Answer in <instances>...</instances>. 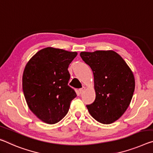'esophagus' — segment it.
I'll return each mask as SVG.
<instances>
[{
  "instance_id": "esophagus-1",
  "label": "esophagus",
  "mask_w": 153,
  "mask_h": 153,
  "mask_svg": "<svg viewBox=\"0 0 153 153\" xmlns=\"http://www.w3.org/2000/svg\"><path fill=\"white\" fill-rule=\"evenodd\" d=\"M85 89H86L85 87H82V88H79V93L82 94V93H83V92H84V91H85Z\"/></svg>"
}]
</instances>
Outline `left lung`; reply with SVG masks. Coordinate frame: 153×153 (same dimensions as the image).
<instances>
[{
	"mask_svg": "<svg viewBox=\"0 0 153 153\" xmlns=\"http://www.w3.org/2000/svg\"><path fill=\"white\" fill-rule=\"evenodd\" d=\"M80 56L94 75L96 98L87 105L89 113L98 122L110 124L127 110L135 90V79L130 68L112 50L82 52Z\"/></svg>",
	"mask_w": 153,
	"mask_h": 153,
	"instance_id": "left-lung-1",
	"label": "left lung"
}]
</instances>
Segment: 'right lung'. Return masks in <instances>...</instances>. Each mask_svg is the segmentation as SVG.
Listing matches in <instances>:
<instances>
[{
    "instance_id": "right-lung-1",
    "label": "right lung",
    "mask_w": 153,
    "mask_h": 153,
    "mask_svg": "<svg viewBox=\"0 0 153 153\" xmlns=\"http://www.w3.org/2000/svg\"><path fill=\"white\" fill-rule=\"evenodd\" d=\"M77 54L46 48L36 53L24 68L22 89L26 103L34 114L48 124L62 119L77 96L68 85V67Z\"/></svg>"
}]
</instances>
